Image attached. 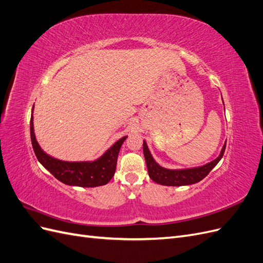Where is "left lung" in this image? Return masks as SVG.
Segmentation results:
<instances>
[{
    "label": "left lung",
    "instance_id": "left-lung-1",
    "mask_svg": "<svg viewBox=\"0 0 263 263\" xmlns=\"http://www.w3.org/2000/svg\"><path fill=\"white\" fill-rule=\"evenodd\" d=\"M144 156L148 169V174L150 179L155 181L158 184L166 185V186H181V185H190L193 183L200 182L203 180L211 170L216 165L221 157L224 156L226 144L221 149V153L218 158L215 159L212 162L205 164L203 166H198V168L192 169H184V170H169L164 169L162 166L159 165L155 160L153 156H151L150 151L147 147L146 141H144Z\"/></svg>",
    "mask_w": 263,
    "mask_h": 263
}]
</instances>
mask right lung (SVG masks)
I'll use <instances>...</instances> for the list:
<instances>
[{"label": "right lung", "instance_id": "1", "mask_svg": "<svg viewBox=\"0 0 263 263\" xmlns=\"http://www.w3.org/2000/svg\"><path fill=\"white\" fill-rule=\"evenodd\" d=\"M34 109V107H33ZM127 136L116 141L99 160L94 162H67L46 155L35 138L33 115L30 117V139L34 153L45 168L52 176L68 185L94 187L104 185L113 178L119 149Z\"/></svg>", "mask_w": 263, "mask_h": 263}]
</instances>
